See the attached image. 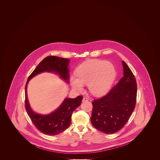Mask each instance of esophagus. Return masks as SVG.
<instances>
[{"label":"esophagus","instance_id":"esophagus-1","mask_svg":"<svg viewBox=\"0 0 160 160\" xmlns=\"http://www.w3.org/2000/svg\"><path fill=\"white\" fill-rule=\"evenodd\" d=\"M82 101H83V102H85V101H88V99L87 98H86V97H84Z\"/></svg>","mask_w":160,"mask_h":160}]
</instances>
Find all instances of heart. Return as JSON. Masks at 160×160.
Listing matches in <instances>:
<instances>
[{
    "label": "heart",
    "mask_w": 160,
    "mask_h": 160,
    "mask_svg": "<svg viewBox=\"0 0 160 160\" xmlns=\"http://www.w3.org/2000/svg\"><path fill=\"white\" fill-rule=\"evenodd\" d=\"M76 74L77 78H71V84L74 89L82 91L83 84H88L91 93L101 96L110 88L116 77V70L108 61L91 60L81 64L77 69Z\"/></svg>",
    "instance_id": "b5f03b06"
}]
</instances>
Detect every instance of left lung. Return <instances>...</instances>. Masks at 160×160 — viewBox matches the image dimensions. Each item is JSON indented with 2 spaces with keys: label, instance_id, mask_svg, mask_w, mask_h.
Segmentation results:
<instances>
[{
  "label": "left lung",
  "instance_id": "1",
  "mask_svg": "<svg viewBox=\"0 0 160 160\" xmlns=\"http://www.w3.org/2000/svg\"><path fill=\"white\" fill-rule=\"evenodd\" d=\"M123 76L106 95L92 102L91 122L96 129L113 134L129 120L135 108L137 83L132 72L122 61Z\"/></svg>",
  "mask_w": 160,
  "mask_h": 160
}]
</instances>
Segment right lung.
I'll use <instances>...</instances> for the list:
<instances>
[{
  "instance_id": "right-lung-1",
  "label": "right lung",
  "mask_w": 160,
  "mask_h": 160,
  "mask_svg": "<svg viewBox=\"0 0 160 160\" xmlns=\"http://www.w3.org/2000/svg\"><path fill=\"white\" fill-rule=\"evenodd\" d=\"M68 59L57 56H47L41 61L28 77L25 86V108L28 114L36 128L41 132L50 136L57 135L68 128L72 112L79 106L82 96L76 98H65L59 107L53 113L46 115L35 113L29 105L27 96V85L32 77L42 72H54L68 82Z\"/></svg>"
}]
</instances>
